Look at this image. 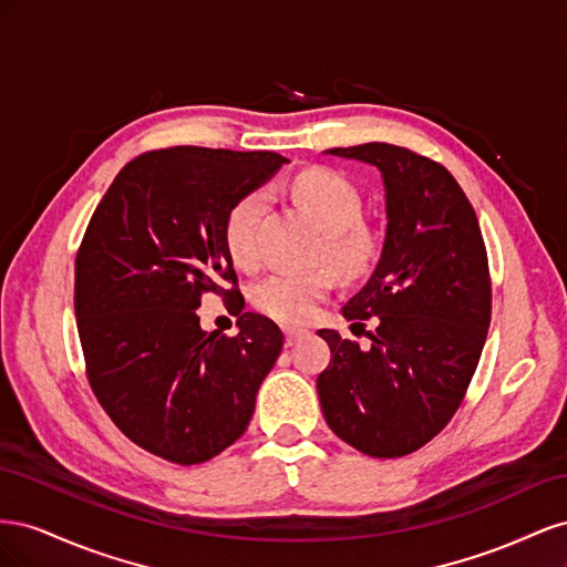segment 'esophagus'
I'll return each instance as SVG.
<instances>
[{
	"mask_svg": "<svg viewBox=\"0 0 567 567\" xmlns=\"http://www.w3.org/2000/svg\"><path fill=\"white\" fill-rule=\"evenodd\" d=\"M284 336H286V346H293L298 338L305 336V331L296 329V326H284Z\"/></svg>",
	"mask_w": 567,
	"mask_h": 567,
	"instance_id": "1",
	"label": "esophagus"
}]
</instances>
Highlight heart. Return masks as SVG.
Instances as JSON below:
<instances>
[{
	"instance_id": "heart-1",
	"label": "heart",
	"mask_w": 567,
	"mask_h": 567,
	"mask_svg": "<svg viewBox=\"0 0 567 567\" xmlns=\"http://www.w3.org/2000/svg\"><path fill=\"white\" fill-rule=\"evenodd\" d=\"M293 200L310 213L323 231L319 257H326L346 279H364L381 262L385 248L383 234L362 219L364 196L340 173L326 167L302 169L288 184ZM265 198L248 192L238 198L225 217V246L236 267L255 269L260 265L257 221ZM336 286L331 267L307 271H277L255 286L252 302L260 312L281 323H302L310 319L317 302Z\"/></svg>"
}]
</instances>
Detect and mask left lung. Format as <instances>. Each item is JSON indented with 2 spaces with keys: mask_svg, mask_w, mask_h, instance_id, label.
Returning <instances> with one entry per match:
<instances>
[{
  "mask_svg": "<svg viewBox=\"0 0 567 567\" xmlns=\"http://www.w3.org/2000/svg\"><path fill=\"white\" fill-rule=\"evenodd\" d=\"M381 169V262L342 317L373 321L371 346L321 329L331 362L317 379L331 431L373 458L421 450L461 406L492 319V281L471 200L450 169L404 146L329 148Z\"/></svg>",
  "mask_w": 567,
  "mask_h": 567,
  "instance_id": "1",
  "label": "left lung"
}]
</instances>
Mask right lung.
<instances>
[{
	"label": "right lung",
	"mask_w": 567,
	"mask_h": 567,
	"mask_svg": "<svg viewBox=\"0 0 567 567\" xmlns=\"http://www.w3.org/2000/svg\"><path fill=\"white\" fill-rule=\"evenodd\" d=\"M284 163L271 151H146L120 169L80 244L75 317L87 381L125 437L179 466L246 433L284 348L277 323L244 312L225 246L231 205ZM205 292L239 317L236 337L199 329Z\"/></svg>",
	"instance_id": "right-lung-1"
}]
</instances>
